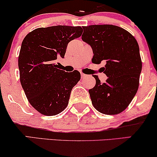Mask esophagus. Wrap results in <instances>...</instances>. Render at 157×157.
I'll return each instance as SVG.
<instances>
[{
	"label": "esophagus",
	"mask_w": 157,
	"mask_h": 157,
	"mask_svg": "<svg viewBox=\"0 0 157 157\" xmlns=\"http://www.w3.org/2000/svg\"><path fill=\"white\" fill-rule=\"evenodd\" d=\"M81 78H83H83H86V77L88 76H87V75L84 74H81Z\"/></svg>",
	"instance_id": "esophagus-1"
}]
</instances>
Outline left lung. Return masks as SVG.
Masks as SVG:
<instances>
[{
	"label": "left lung",
	"mask_w": 157,
	"mask_h": 157,
	"mask_svg": "<svg viewBox=\"0 0 157 157\" xmlns=\"http://www.w3.org/2000/svg\"><path fill=\"white\" fill-rule=\"evenodd\" d=\"M81 39L91 46V61H105L102 71L108 78L89 90L94 108L105 115H116L127 108L135 97L142 69L139 46L135 37L120 26L104 24L82 26Z\"/></svg>",
	"instance_id": "left-lung-1"
}]
</instances>
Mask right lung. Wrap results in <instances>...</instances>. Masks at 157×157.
Instances as JSON below:
<instances>
[{"instance_id":"obj_1","label":"right lung","mask_w":157,"mask_h":157,"mask_svg":"<svg viewBox=\"0 0 157 157\" xmlns=\"http://www.w3.org/2000/svg\"><path fill=\"white\" fill-rule=\"evenodd\" d=\"M81 26L37 28L24 37L19 56L20 81L29 103L44 115L66 108L73 87L81 78L75 70H60L56 62L64 58L69 42L81 35Z\"/></svg>"}]
</instances>
